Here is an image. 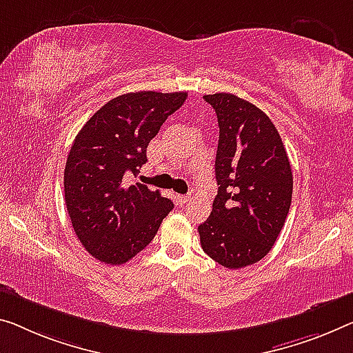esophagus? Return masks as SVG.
<instances>
[{"mask_svg":"<svg viewBox=\"0 0 353 353\" xmlns=\"http://www.w3.org/2000/svg\"><path fill=\"white\" fill-rule=\"evenodd\" d=\"M189 200H191V195H176V202H178V205H186Z\"/></svg>","mask_w":353,"mask_h":353,"instance_id":"1","label":"esophagus"}]
</instances>
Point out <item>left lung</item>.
Masks as SVG:
<instances>
[{
    "mask_svg": "<svg viewBox=\"0 0 353 353\" xmlns=\"http://www.w3.org/2000/svg\"><path fill=\"white\" fill-rule=\"evenodd\" d=\"M219 124L218 195L199 225L203 251L238 270L262 260L283 230L294 176L278 129L251 102L230 93L207 94Z\"/></svg>",
    "mask_w": 353,
    "mask_h": 353,
    "instance_id": "obj_1",
    "label": "left lung"
}]
</instances>
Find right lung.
Listing matches in <instances>:
<instances>
[{"label": "right lung", "instance_id": "right-lung-1", "mask_svg": "<svg viewBox=\"0 0 353 353\" xmlns=\"http://www.w3.org/2000/svg\"><path fill=\"white\" fill-rule=\"evenodd\" d=\"M188 93L137 91L108 101L75 137L64 169V202L82 246L121 265L145 249L173 208L145 184L123 186L146 161V146Z\"/></svg>", "mask_w": 353, "mask_h": 353}]
</instances>
